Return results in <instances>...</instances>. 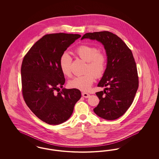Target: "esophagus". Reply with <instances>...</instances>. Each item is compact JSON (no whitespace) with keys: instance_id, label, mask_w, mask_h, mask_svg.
Listing matches in <instances>:
<instances>
[{"instance_id":"obj_1","label":"esophagus","mask_w":159,"mask_h":159,"mask_svg":"<svg viewBox=\"0 0 159 159\" xmlns=\"http://www.w3.org/2000/svg\"><path fill=\"white\" fill-rule=\"evenodd\" d=\"M82 96H83L84 98H88L90 95H89V93H86V92H82Z\"/></svg>"}]
</instances>
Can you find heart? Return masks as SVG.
I'll use <instances>...</instances> for the list:
<instances>
[{
  "label": "heart",
  "instance_id": "1",
  "mask_svg": "<svg viewBox=\"0 0 159 159\" xmlns=\"http://www.w3.org/2000/svg\"><path fill=\"white\" fill-rule=\"evenodd\" d=\"M74 53L77 57L87 62V73L70 80L68 86L71 88L88 91L94 82L96 76L99 77L104 75L107 66V57L104 53L99 52L96 46L88 45L79 46L75 49ZM71 61L72 58L68 53H63L61 55L60 68L65 76L70 77L71 75Z\"/></svg>",
  "mask_w": 159,
  "mask_h": 159
}]
</instances>
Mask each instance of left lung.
Wrapping results in <instances>:
<instances>
[{
    "mask_svg": "<svg viewBox=\"0 0 159 159\" xmlns=\"http://www.w3.org/2000/svg\"><path fill=\"white\" fill-rule=\"evenodd\" d=\"M97 40L104 46L107 56L106 71L96 92L99 99L93 111L106 120H115L126 113L136 95L138 76L136 62L131 50L117 35L107 31L87 33L82 38Z\"/></svg>",
    "mask_w": 159,
    "mask_h": 159,
    "instance_id": "left-lung-1",
    "label": "left lung"
}]
</instances>
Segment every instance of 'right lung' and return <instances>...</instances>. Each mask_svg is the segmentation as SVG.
Here are the masks:
<instances>
[{"instance_id": "1", "label": "right lung", "mask_w": 159, "mask_h": 159, "mask_svg": "<svg viewBox=\"0 0 159 159\" xmlns=\"http://www.w3.org/2000/svg\"><path fill=\"white\" fill-rule=\"evenodd\" d=\"M80 37V34L63 33L46 34L23 58V98L31 111L48 124L59 125L67 120L81 98L77 89L63 88L60 91L66 80L59 64L61 55Z\"/></svg>"}]
</instances>
